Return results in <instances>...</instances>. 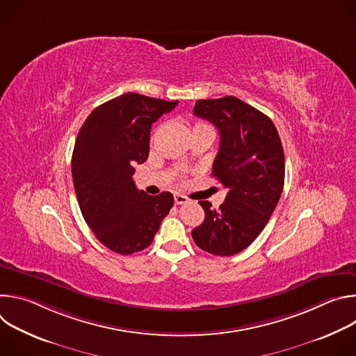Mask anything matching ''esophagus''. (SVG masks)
I'll list each match as a JSON object with an SVG mask.
<instances>
[{
  "instance_id": "esophagus-1",
  "label": "esophagus",
  "mask_w": 356,
  "mask_h": 356,
  "mask_svg": "<svg viewBox=\"0 0 356 356\" xmlns=\"http://www.w3.org/2000/svg\"><path fill=\"white\" fill-rule=\"evenodd\" d=\"M175 202L176 204H184V202H187V197L181 194H175Z\"/></svg>"
}]
</instances>
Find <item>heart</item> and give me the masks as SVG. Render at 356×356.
Listing matches in <instances>:
<instances>
[{"instance_id":"obj_1","label":"heart","mask_w":356,"mask_h":356,"mask_svg":"<svg viewBox=\"0 0 356 356\" xmlns=\"http://www.w3.org/2000/svg\"><path fill=\"white\" fill-rule=\"evenodd\" d=\"M202 127H209L207 124H204V122H197L195 125H194V128L193 129H197V128H202Z\"/></svg>"}]
</instances>
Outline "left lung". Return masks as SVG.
I'll return each mask as SVG.
<instances>
[{
	"mask_svg": "<svg viewBox=\"0 0 356 356\" xmlns=\"http://www.w3.org/2000/svg\"><path fill=\"white\" fill-rule=\"evenodd\" d=\"M193 113L220 132L213 176L228 193L218 210L198 201L206 218L191 235L202 250L231 257L258 238L277 206L284 184L283 146L272 120L236 97L198 99Z\"/></svg>",
	"mask_w": 356,
	"mask_h": 356,
	"instance_id": "8db88e82",
	"label": "left lung"
}]
</instances>
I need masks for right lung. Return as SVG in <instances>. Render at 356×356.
Returning a JSON list of instances; mask_svg holds the SVG:
<instances>
[{"label":"right lung","instance_id":"right-lung-1","mask_svg":"<svg viewBox=\"0 0 356 356\" xmlns=\"http://www.w3.org/2000/svg\"><path fill=\"white\" fill-rule=\"evenodd\" d=\"M177 103L127 92L92 110L79 131L72 156L79 206L95 238L120 255L147 248L175 204L172 193L139 191L132 176L147 159L152 124Z\"/></svg>","mask_w":356,"mask_h":356}]
</instances>
